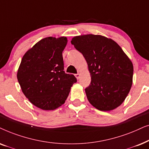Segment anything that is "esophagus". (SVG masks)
Wrapping results in <instances>:
<instances>
[{
  "instance_id": "1",
  "label": "esophagus",
  "mask_w": 149,
  "mask_h": 149,
  "mask_svg": "<svg viewBox=\"0 0 149 149\" xmlns=\"http://www.w3.org/2000/svg\"><path fill=\"white\" fill-rule=\"evenodd\" d=\"M75 76L76 77L77 79H79V78H80V73H76V74L75 75Z\"/></svg>"
}]
</instances>
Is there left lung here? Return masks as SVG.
Segmentation results:
<instances>
[{
	"label": "left lung",
	"mask_w": 149,
	"mask_h": 149,
	"mask_svg": "<svg viewBox=\"0 0 149 149\" xmlns=\"http://www.w3.org/2000/svg\"><path fill=\"white\" fill-rule=\"evenodd\" d=\"M71 43L88 64L91 82L85 92L88 102L102 111L119 106L130 92L134 73L132 61L121 47L102 35L77 36Z\"/></svg>",
	"instance_id": "8db88e82"
}]
</instances>
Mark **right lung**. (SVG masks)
Returning <instances> with one entry per match:
<instances>
[{
	"mask_svg": "<svg viewBox=\"0 0 149 149\" xmlns=\"http://www.w3.org/2000/svg\"><path fill=\"white\" fill-rule=\"evenodd\" d=\"M65 37H46L26 52L17 71L22 91L33 105L44 110H55L64 104L72 85L73 74L64 71L63 52Z\"/></svg>",
	"mask_w": 149,
	"mask_h": 149,
	"instance_id": "add662e5",
	"label": "right lung"
}]
</instances>
